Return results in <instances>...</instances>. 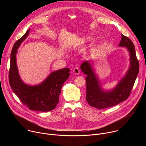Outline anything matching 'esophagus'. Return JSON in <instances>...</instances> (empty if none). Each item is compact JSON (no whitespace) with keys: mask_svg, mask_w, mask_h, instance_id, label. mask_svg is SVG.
Listing matches in <instances>:
<instances>
[{"mask_svg":"<svg viewBox=\"0 0 146 146\" xmlns=\"http://www.w3.org/2000/svg\"><path fill=\"white\" fill-rule=\"evenodd\" d=\"M73 73H74L75 74H76V75H78V74H80V70H79V69H78L77 67L73 69Z\"/></svg>","mask_w":146,"mask_h":146,"instance_id":"1","label":"esophagus"}]
</instances>
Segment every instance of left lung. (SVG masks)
I'll return each mask as SVG.
<instances>
[{
	"label": "left lung",
	"instance_id": "obj_1",
	"mask_svg": "<svg viewBox=\"0 0 146 146\" xmlns=\"http://www.w3.org/2000/svg\"><path fill=\"white\" fill-rule=\"evenodd\" d=\"M119 47L125 48L129 54V65L124 76L113 88L107 90L102 86V82L92 65L91 61L87 60L80 68L87 75L86 100L94 108L102 109L117 105L129 97L139 70V61L136 58L135 46L127 37L121 35Z\"/></svg>",
	"mask_w": 146,
	"mask_h": 146
}]
</instances>
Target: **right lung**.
Instances as JSON below:
<instances>
[{
    "mask_svg": "<svg viewBox=\"0 0 146 146\" xmlns=\"http://www.w3.org/2000/svg\"><path fill=\"white\" fill-rule=\"evenodd\" d=\"M29 32L30 29L16 41L12 48L9 83L14 94L30 110L42 112L50 111L55 108L59 102L62 86L69 77L70 69L64 68L53 71L38 84L29 85L25 83L18 72L16 54Z\"/></svg>",
    "mask_w": 146,
    "mask_h": 146,
    "instance_id": "right-lung-1",
    "label": "right lung"
}]
</instances>
